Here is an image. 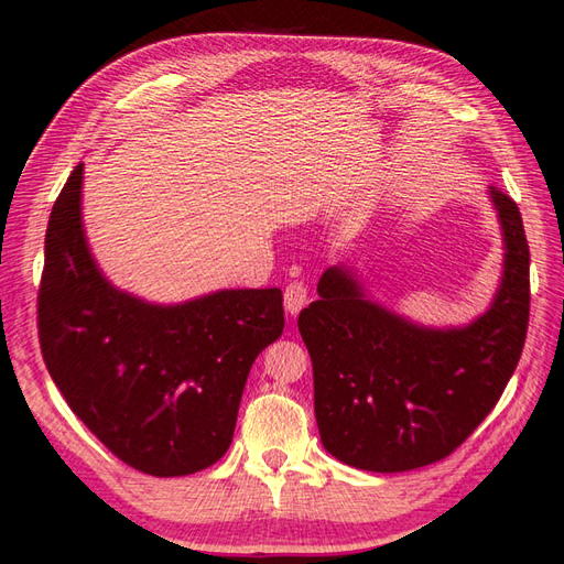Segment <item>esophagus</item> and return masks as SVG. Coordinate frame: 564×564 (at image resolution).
I'll use <instances>...</instances> for the list:
<instances>
[{
    "instance_id": "esophagus-1",
    "label": "esophagus",
    "mask_w": 564,
    "mask_h": 564,
    "mask_svg": "<svg viewBox=\"0 0 564 564\" xmlns=\"http://www.w3.org/2000/svg\"><path fill=\"white\" fill-rule=\"evenodd\" d=\"M283 302H285V312L295 316L302 307L307 305V285L293 281L285 285V293H283Z\"/></svg>"
}]
</instances>
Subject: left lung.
<instances>
[{"mask_svg": "<svg viewBox=\"0 0 564 564\" xmlns=\"http://www.w3.org/2000/svg\"><path fill=\"white\" fill-rule=\"evenodd\" d=\"M505 238L494 305L465 328H422L365 300L330 267L297 316L326 451L367 471H410L455 453L496 408L529 326V245L517 202L490 185Z\"/></svg>", "mask_w": 564, "mask_h": 564, "instance_id": "left-lung-1", "label": "left lung"}]
</instances>
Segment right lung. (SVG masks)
I'll return each mask as SVG.
<instances>
[{"label":"right lung","instance_id":"obj_1","mask_svg":"<svg viewBox=\"0 0 564 564\" xmlns=\"http://www.w3.org/2000/svg\"><path fill=\"white\" fill-rule=\"evenodd\" d=\"M83 164L56 197L37 291V336L78 420L128 467L183 476L234 441L250 367L283 334V295L219 291L148 305L109 285L85 242Z\"/></svg>","mask_w":564,"mask_h":564}]
</instances>
